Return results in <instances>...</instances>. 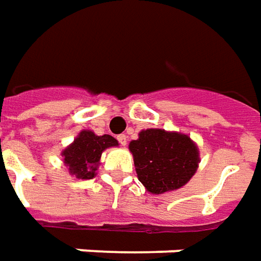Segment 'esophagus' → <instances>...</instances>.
Wrapping results in <instances>:
<instances>
[{"label": "esophagus", "instance_id": "esophagus-1", "mask_svg": "<svg viewBox=\"0 0 261 261\" xmlns=\"http://www.w3.org/2000/svg\"><path fill=\"white\" fill-rule=\"evenodd\" d=\"M117 140L118 143L121 144L123 147H125V144H127V136H125V134H120V136L117 137Z\"/></svg>", "mask_w": 261, "mask_h": 261}]
</instances>
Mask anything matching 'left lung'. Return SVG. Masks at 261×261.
I'll use <instances>...</instances> for the list:
<instances>
[{
  "label": "left lung",
  "instance_id": "1",
  "mask_svg": "<svg viewBox=\"0 0 261 261\" xmlns=\"http://www.w3.org/2000/svg\"><path fill=\"white\" fill-rule=\"evenodd\" d=\"M134 156L138 181L151 194H164L187 184L199 165V149L176 131L148 128L128 145Z\"/></svg>",
  "mask_w": 261,
  "mask_h": 261
}]
</instances>
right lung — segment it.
I'll list each match as a JSON object with an SVG mask.
<instances>
[{
	"label": "right lung",
	"mask_w": 261,
	"mask_h": 261,
	"mask_svg": "<svg viewBox=\"0 0 261 261\" xmlns=\"http://www.w3.org/2000/svg\"><path fill=\"white\" fill-rule=\"evenodd\" d=\"M117 145V140L109 134L96 136L93 131L83 130L73 143L62 151V156L69 174L74 175L77 179H92L99 167L101 152Z\"/></svg>",
	"instance_id": "add662e5"
}]
</instances>
